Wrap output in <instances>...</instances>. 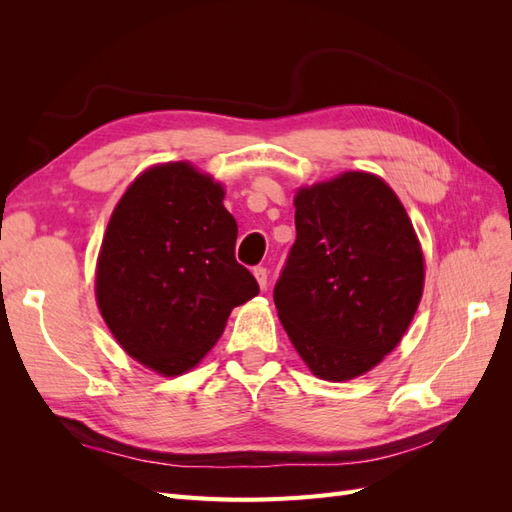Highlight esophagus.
Returning <instances> with one entry per match:
<instances>
[{"label": "esophagus", "mask_w": 512, "mask_h": 512, "mask_svg": "<svg viewBox=\"0 0 512 512\" xmlns=\"http://www.w3.org/2000/svg\"><path fill=\"white\" fill-rule=\"evenodd\" d=\"M254 277H256L258 286H260L262 290H265L267 284H269V271H267V267H256V269H254Z\"/></svg>", "instance_id": "obj_1"}]
</instances>
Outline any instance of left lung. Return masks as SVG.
<instances>
[{"label": "left lung", "mask_w": 512, "mask_h": 512, "mask_svg": "<svg viewBox=\"0 0 512 512\" xmlns=\"http://www.w3.org/2000/svg\"><path fill=\"white\" fill-rule=\"evenodd\" d=\"M294 239L273 288L292 346L322 380L365 374L404 337L423 294L412 222L380 177L344 173L299 190Z\"/></svg>", "instance_id": "left-lung-1"}]
</instances>
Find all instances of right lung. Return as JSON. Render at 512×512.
<instances>
[{
  "instance_id": "obj_1",
  "label": "right lung",
  "mask_w": 512,
  "mask_h": 512,
  "mask_svg": "<svg viewBox=\"0 0 512 512\" xmlns=\"http://www.w3.org/2000/svg\"><path fill=\"white\" fill-rule=\"evenodd\" d=\"M224 190L188 162L138 177L108 222L96 297L121 348L177 376L218 342L232 307L260 292L235 258L237 222Z\"/></svg>"
}]
</instances>
